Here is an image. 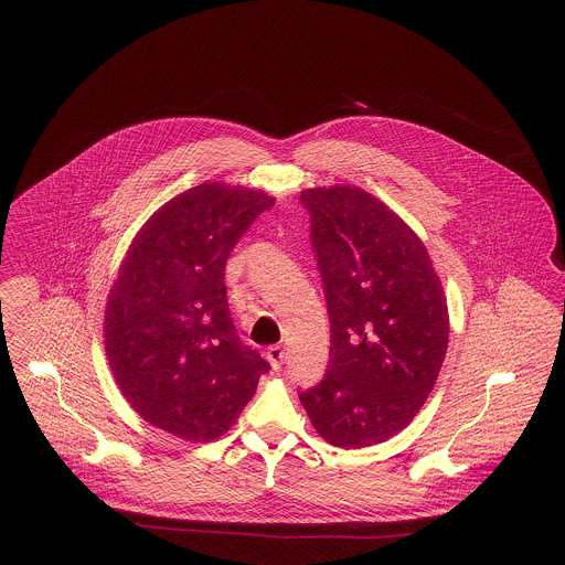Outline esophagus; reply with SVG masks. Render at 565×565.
<instances>
[{
    "label": "esophagus",
    "mask_w": 565,
    "mask_h": 565,
    "mask_svg": "<svg viewBox=\"0 0 565 565\" xmlns=\"http://www.w3.org/2000/svg\"><path fill=\"white\" fill-rule=\"evenodd\" d=\"M284 355H286V351H284V348H279V345H273V348L267 350V360H269V364L275 369V371H277V369H281Z\"/></svg>",
    "instance_id": "esophagus-1"
}]
</instances>
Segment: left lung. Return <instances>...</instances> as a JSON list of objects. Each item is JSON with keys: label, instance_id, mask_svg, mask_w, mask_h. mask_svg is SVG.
Here are the masks:
<instances>
[{"label": "left lung", "instance_id": "left-lung-1", "mask_svg": "<svg viewBox=\"0 0 565 565\" xmlns=\"http://www.w3.org/2000/svg\"><path fill=\"white\" fill-rule=\"evenodd\" d=\"M300 201L330 316L326 376L300 403L326 443L364 449L428 401L449 345L447 296L424 242L371 192L337 184Z\"/></svg>", "mask_w": 565, "mask_h": 565}]
</instances>
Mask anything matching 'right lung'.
Segmentation results:
<instances>
[{"label": "right lung", "mask_w": 565, "mask_h": 565, "mask_svg": "<svg viewBox=\"0 0 565 565\" xmlns=\"http://www.w3.org/2000/svg\"><path fill=\"white\" fill-rule=\"evenodd\" d=\"M275 196L203 182L137 231L109 290L104 343L125 401L148 424L190 443L233 428L269 364L243 348L224 267Z\"/></svg>", "instance_id": "1"}]
</instances>
